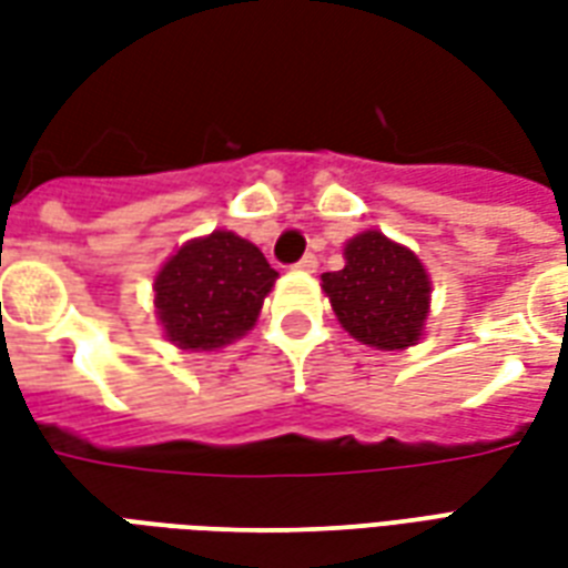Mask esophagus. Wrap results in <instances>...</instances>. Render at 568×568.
Masks as SVG:
<instances>
[{"mask_svg": "<svg viewBox=\"0 0 568 568\" xmlns=\"http://www.w3.org/2000/svg\"><path fill=\"white\" fill-rule=\"evenodd\" d=\"M295 267H297V271H304V273H313V271H316V267H320V258H316L313 252H307L304 258L297 261Z\"/></svg>", "mask_w": 568, "mask_h": 568, "instance_id": "obj_1", "label": "esophagus"}]
</instances>
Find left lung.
<instances>
[{
  "label": "left lung",
  "mask_w": 568,
  "mask_h": 568,
  "mask_svg": "<svg viewBox=\"0 0 568 568\" xmlns=\"http://www.w3.org/2000/svg\"><path fill=\"white\" fill-rule=\"evenodd\" d=\"M344 271L322 273V288L346 332L377 349H405L423 334L428 316L426 267L410 248L365 231L344 248Z\"/></svg>",
  "instance_id": "1"
}]
</instances>
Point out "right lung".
Segmentation results:
<instances>
[{"label": "right lung", "mask_w": 568, "mask_h": 568, "mask_svg": "<svg viewBox=\"0 0 568 568\" xmlns=\"http://www.w3.org/2000/svg\"><path fill=\"white\" fill-rule=\"evenodd\" d=\"M258 246L231 231L191 240L154 280V307L166 337L182 349H215L246 334L276 283Z\"/></svg>", "instance_id": "add662e5"}]
</instances>
